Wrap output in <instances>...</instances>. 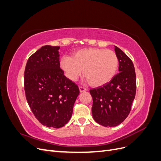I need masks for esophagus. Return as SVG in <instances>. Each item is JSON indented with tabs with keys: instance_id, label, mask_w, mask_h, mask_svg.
<instances>
[{
	"instance_id": "obj_1",
	"label": "esophagus",
	"mask_w": 161,
	"mask_h": 161,
	"mask_svg": "<svg viewBox=\"0 0 161 161\" xmlns=\"http://www.w3.org/2000/svg\"><path fill=\"white\" fill-rule=\"evenodd\" d=\"M79 90H80V92H82L86 91V89L85 88V87H83V86H79Z\"/></svg>"
}]
</instances>
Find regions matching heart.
<instances>
[{"label": "heart", "instance_id": "obj_1", "mask_svg": "<svg viewBox=\"0 0 161 161\" xmlns=\"http://www.w3.org/2000/svg\"><path fill=\"white\" fill-rule=\"evenodd\" d=\"M60 64L68 79L76 80L84 70V76L89 83L99 86L113 79L119 60L115 52L111 50L89 47L76 52L72 58L64 56Z\"/></svg>", "mask_w": 161, "mask_h": 161}]
</instances>
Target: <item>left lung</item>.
<instances>
[{
	"mask_svg": "<svg viewBox=\"0 0 161 161\" xmlns=\"http://www.w3.org/2000/svg\"><path fill=\"white\" fill-rule=\"evenodd\" d=\"M119 60V73L109 82L90 89L94 120L105 127H114L128 116L136 91V77L132 61L115 46Z\"/></svg>",
	"mask_w": 161,
	"mask_h": 161,
	"instance_id": "1",
	"label": "left lung"
}]
</instances>
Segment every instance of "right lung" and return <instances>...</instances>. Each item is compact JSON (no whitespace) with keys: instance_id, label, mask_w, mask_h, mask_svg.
<instances>
[{"instance_id":"obj_1","label":"right lung","mask_w":161,"mask_h":161,"mask_svg":"<svg viewBox=\"0 0 161 161\" xmlns=\"http://www.w3.org/2000/svg\"><path fill=\"white\" fill-rule=\"evenodd\" d=\"M59 46H42L29 58L24 73L27 103L40 122L60 128L71 118L80 91L60 67Z\"/></svg>"}]
</instances>
